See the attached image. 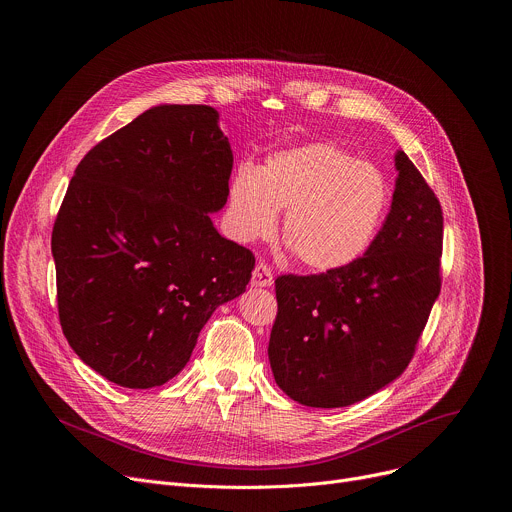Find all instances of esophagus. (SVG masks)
I'll list each match as a JSON object with an SVG mask.
<instances>
[{"instance_id": "34e87169", "label": "esophagus", "mask_w": 512, "mask_h": 512, "mask_svg": "<svg viewBox=\"0 0 512 512\" xmlns=\"http://www.w3.org/2000/svg\"><path fill=\"white\" fill-rule=\"evenodd\" d=\"M251 285L253 287H271L273 285V273L265 263H257L251 275Z\"/></svg>"}]
</instances>
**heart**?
<instances>
[{"instance_id":"b5f03b06","label":"heart","mask_w":512,"mask_h":512,"mask_svg":"<svg viewBox=\"0 0 512 512\" xmlns=\"http://www.w3.org/2000/svg\"><path fill=\"white\" fill-rule=\"evenodd\" d=\"M389 206L383 172L332 143L281 150L229 184L227 216L235 239L273 233L283 212L281 239L298 263L336 271L360 259L375 241Z\"/></svg>"}]
</instances>
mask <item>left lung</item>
Masks as SVG:
<instances>
[{
	"label": "left lung",
	"mask_w": 512,
	"mask_h": 512,
	"mask_svg": "<svg viewBox=\"0 0 512 512\" xmlns=\"http://www.w3.org/2000/svg\"><path fill=\"white\" fill-rule=\"evenodd\" d=\"M395 168L391 210L367 253L336 271L275 279L269 364L302 405L346 407L401 377L440 296V200L401 150Z\"/></svg>",
	"instance_id": "8db88e82"
}]
</instances>
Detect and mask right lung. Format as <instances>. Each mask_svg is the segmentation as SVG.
<instances>
[{
    "instance_id": "right-lung-1",
    "label": "right lung",
    "mask_w": 512,
    "mask_h": 512,
    "mask_svg": "<svg viewBox=\"0 0 512 512\" xmlns=\"http://www.w3.org/2000/svg\"><path fill=\"white\" fill-rule=\"evenodd\" d=\"M233 150L208 105H158L81 160L52 231L58 316L107 381L152 389L190 360L212 312L255 267L210 214L229 196Z\"/></svg>"
}]
</instances>
